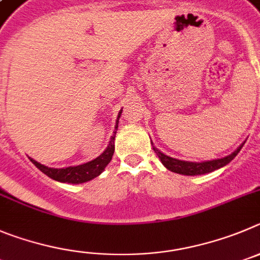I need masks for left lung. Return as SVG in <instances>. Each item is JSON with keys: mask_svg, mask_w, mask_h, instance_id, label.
I'll list each match as a JSON object with an SVG mask.
<instances>
[{"mask_svg": "<svg viewBox=\"0 0 260 260\" xmlns=\"http://www.w3.org/2000/svg\"><path fill=\"white\" fill-rule=\"evenodd\" d=\"M244 144L245 142H242V144H241L232 154H229V155L224 156V158L212 159V160H205V162H189V160H181V159L172 158V156L166 155L165 153L158 150V149L153 145V142H151V146H153V150L155 151L158 158L160 159L162 165L165 166L167 170L172 171V172H175V174L185 175V176H197V175L210 174V172H212V171L219 170V168L228 165V163L231 162V160H233V158L240 153V150L242 149Z\"/></svg>", "mask_w": 260, "mask_h": 260, "instance_id": "obj_1", "label": "left lung"}]
</instances>
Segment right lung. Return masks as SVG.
<instances>
[{"label":"right lung","mask_w":260,"mask_h":260,"mask_svg":"<svg viewBox=\"0 0 260 260\" xmlns=\"http://www.w3.org/2000/svg\"><path fill=\"white\" fill-rule=\"evenodd\" d=\"M121 111H123V110H120L118 114V118H116L115 121V129H114L113 136H111V139H110L107 147L105 149V151L101 155L97 156V158L93 159V160H90V162L83 163V165L79 166H70V167L64 168H53L48 167V166L45 165H41V163H39L37 160L32 159L31 156H29V160H31L43 174H45L46 176L55 180V181L69 182V184H83V182L90 181V180L100 176V175L104 172L106 166L109 165L111 158H113L114 150H115L114 141H115L116 129H118L119 118H120L121 115Z\"/></svg>","instance_id":"add662e5"}]
</instances>
